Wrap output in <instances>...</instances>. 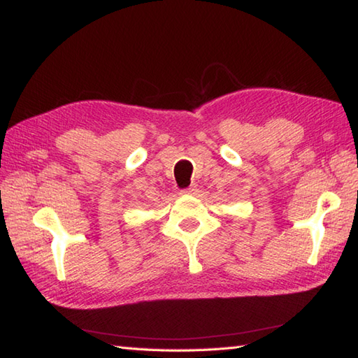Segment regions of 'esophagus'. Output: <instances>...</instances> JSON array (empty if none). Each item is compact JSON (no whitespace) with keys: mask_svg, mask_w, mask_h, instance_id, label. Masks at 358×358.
<instances>
[{"mask_svg":"<svg viewBox=\"0 0 358 358\" xmlns=\"http://www.w3.org/2000/svg\"><path fill=\"white\" fill-rule=\"evenodd\" d=\"M196 191V186L195 185H192L191 187H189V189H186V191H181L180 194H194Z\"/></svg>","mask_w":358,"mask_h":358,"instance_id":"obj_1","label":"esophagus"}]
</instances>
